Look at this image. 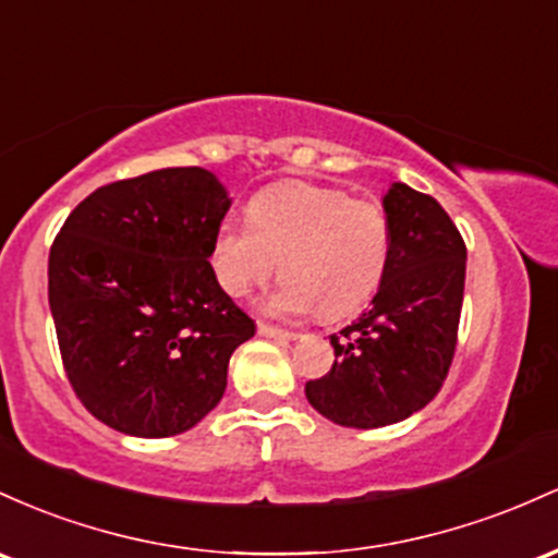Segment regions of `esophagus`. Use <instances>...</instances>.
Returning <instances> with one entry per match:
<instances>
[{"label": "esophagus", "instance_id": "esophagus-1", "mask_svg": "<svg viewBox=\"0 0 558 558\" xmlns=\"http://www.w3.org/2000/svg\"><path fill=\"white\" fill-rule=\"evenodd\" d=\"M258 335H263V337H274V340H295V331H290V329H279V327H274V324H266V322H258Z\"/></svg>", "mask_w": 558, "mask_h": 558}]
</instances>
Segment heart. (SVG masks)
Returning <instances> with one entry per match:
<instances>
[{"label": "heart", "mask_w": 558, "mask_h": 558, "mask_svg": "<svg viewBox=\"0 0 558 558\" xmlns=\"http://www.w3.org/2000/svg\"><path fill=\"white\" fill-rule=\"evenodd\" d=\"M392 229L377 199L340 186L279 181L247 203V223H223L213 268L231 298H245L271 274L284 277L268 298L279 316L345 318L374 298L390 266Z\"/></svg>", "instance_id": "b5f03b06"}]
</instances>
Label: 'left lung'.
Segmentation results:
<instances>
[{
	"label": "left lung",
	"instance_id": "1",
	"mask_svg": "<svg viewBox=\"0 0 558 558\" xmlns=\"http://www.w3.org/2000/svg\"><path fill=\"white\" fill-rule=\"evenodd\" d=\"M390 266L359 322L331 335L335 363L305 398L342 427H387L440 392L459 345L466 245L435 197L392 184Z\"/></svg>",
	"mask_w": 558,
	"mask_h": 558
}]
</instances>
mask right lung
Listing matches in <instances>:
<instances>
[{
    "instance_id": "right-lung-1",
    "label": "right lung",
    "mask_w": 558,
    "mask_h": 558,
    "mask_svg": "<svg viewBox=\"0 0 558 558\" xmlns=\"http://www.w3.org/2000/svg\"><path fill=\"white\" fill-rule=\"evenodd\" d=\"M229 205L205 168H162L94 190L54 236L62 368L108 427L179 435L223 398L231 353L255 335L208 260Z\"/></svg>"
}]
</instances>
